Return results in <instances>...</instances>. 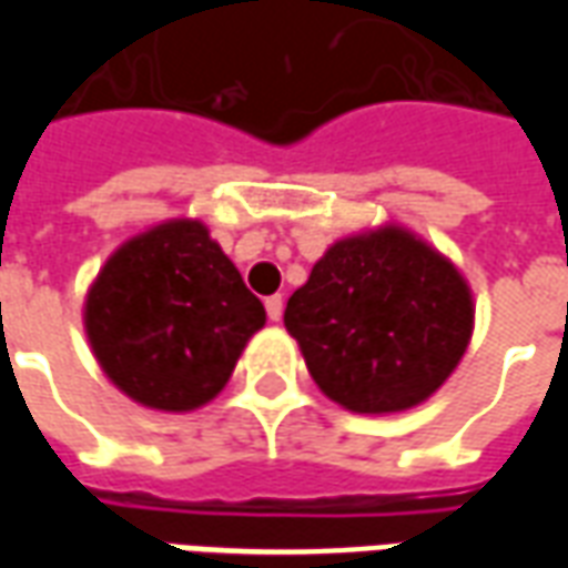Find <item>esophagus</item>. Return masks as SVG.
<instances>
[{
  "instance_id": "esophagus-1",
  "label": "esophagus",
  "mask_w": 568,
  "mask_h": 568,
  "mask_svg": "<svg viewBox=\"0 0 568 568\" xmlns=\"http://www.w3.org/2000/svg\"><path fill=\"white\" fill-rule=\"evenodd\" d=\"M264 307H267V316H271V322H280L283 320V297L273 295L264 301Z\"/></svg>"
}]
</instances>
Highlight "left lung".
I'll use <instances>...</instances> for the list:
<instances>
[{
  "instance_id": "1",
  "label": "left lung",
  "mask_w": 568,
  "mask_h": 568,
  "mask_svg": "<svg viewBox=\"0 0 568 568\" xmlns=\"http://www.w3.org/2000/svg\"><path fill=\"white\" fill-rule=\"evenodd\" d=\"M310 377L353 414H402L447 383L475 332L463 271L405 224L325 248L285 304Z\"/></svg>"
}]
</instances>
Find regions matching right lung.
I'll use <instances>...</instances> for the list:
<instances>
[{
  "label": "right lung",
  "instance_id": "1",
  "mask_svg": "<svg viewBox=\"0 0 568 568\" xmlns=\"http://www.w3.org/2000/svg\"><path fill=\"white\" fill-rule=\"evenodd\" d=\"M264 322V304L197 219L130 236L84 297V334L105 377L163 414L210 405Z\"/></svg>",
  "mask_w": 568,
  "mask_h": 568
}]
</instances>
